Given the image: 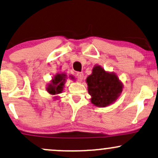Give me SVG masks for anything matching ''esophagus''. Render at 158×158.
<instances>
[{
    "instance_id": "1",
    "label": "esophagus",
    "mask_w": 158,
    "mask_h": 158,
    "mask_svg": "<svg viewBox=\"0 0 158 158\" xmlns=\"http://www.w3.org/2000/svg\"><path fill=\"white\" fill-rule=\"evenodd\" d=\"M77 77L78 80L81 81L83 79V77H84V74H83L82 72H77Z\"/></svg>"
}]
</instances>
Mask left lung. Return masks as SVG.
<instances>
[{"instance_id": "left-lung-1", "label": "left lung", "mask_w": 158, "mask_h": 158, "mask_svg": "<svg viewBox=\"0 0 158 158\" xmlns=\"http://www.w3.org/2000/svg\"><path fill=\"white\" fill-rule=\"evenodd\" d=\"M91 102L99 107L113 104L122 92L123 85L115 74L106 72L101 66L93 68V73L87 78Z\"/></svg>"}]
</instances>
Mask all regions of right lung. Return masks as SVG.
Instances as JSON below:
<instances>
[{
  "label": "right lung",
  "instance_id": "add662e5",
  "mask_svg": "<svg viewBox=\"0 0 158 158\" xmlns=\"http://www.w3.org/2000/svg\"><path fill=\"white\" fill-rule=\"evenodd\" d=\"M66 77L67 76L64 73H57V75L55 76L51 84H49L48 87H47V91L52 95L61 94L63 90ZM71 79H73V77H71Z\"/></svg>",
  "mask_w": 158,
  "mask_h": 158
}]
</instances>
